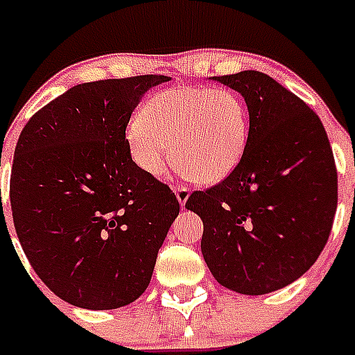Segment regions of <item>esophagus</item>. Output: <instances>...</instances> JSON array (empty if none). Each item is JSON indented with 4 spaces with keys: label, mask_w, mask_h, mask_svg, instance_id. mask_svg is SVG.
<instances>
[{
    "label": "esophagus",
    "mask_w": 355,
    "mask_h": 355,
    "mask_svg": "<svg viewBox=\"0 0 355 355\" xmlns=\"http://www.w3.org/2000/svg\"><path fill=\"white\" fill-rule=\"evenodd\" d=\"M175 195H177L180 206H184L186 205V200L189 199V189L186 188V186H175Z\"/></svg>",
    "instance_id": "34e87169"
}]
</instances>
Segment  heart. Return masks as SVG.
I'll list each match as a JSON object with an SVG mask.
<instances>
[{"label": "heart", "instance_id": "obj_1", "mask_svg": "<svg viewBox=\"0 0 355 355\" xmlns=\"http://www.w3.org/2000/svg\"><path fill=\"white\" fill-rule=\"evenodd\" d=\"M125 138L134 164L150 177L177 158L197 182H221L247 149V103L230 88L173 86L128 118Z\"/></svg>", "mask_w": 355, "mask_h": 355}]
</instances>
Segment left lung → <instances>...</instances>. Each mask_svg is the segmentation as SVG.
Masks as SVG:
<instances>
[{
    "label": "left lung",
    "mask_w": 355,
    "mask_h": 355,
    "mask_svg": "<svg viewBox=\"0 0 355 355\" xmlns=\"http://www.w3.org/2000/svg\"><path fill=\"white\" fill-rule=\"evenodd\" d=\"M245 97L239 166L186 208L202 219L200 250L221 286L265 295L300 278L322 252L337 208V169L319 116L254 69L211 77Z\"/></svg>",
    "instance_id": "obj_1"
}]
</instances>
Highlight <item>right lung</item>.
I'll use <instances>...</instances> for the list:
<instances>
[{
	"label": "right lung",
	"instance_id": "add662e5",
	"mask_svg": "<svg viewBox=\"0 0 355 355\" xmlns=\"http://www.w3.org/2000/svg\"><path fill=\"white\" fill-rule=\"evenodd\" d=\"M167 80L138 75L77 85L19 134L10 175L14 228L38 278L77 308L134 302L180 211L169 186L134 164L125 139L139 99Z\"/></svg>",
	"mask_w": 355,
	"mask_h": 355
}]
</instances>
